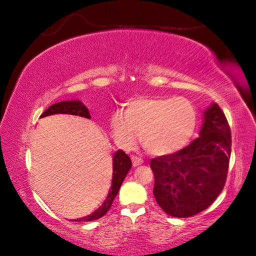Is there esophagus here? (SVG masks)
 Here are the masks:
<instances>
[{"label":"esophagus","mask_w":256,"mask_h":256,"mask_svg":"<svg viewBox=\"0 0 256 256\" xmlns=\"http://www.w3.org/2000/svg\"><path fill=\"white\" fill-rule=\"evenodd\" d=\"M132 166H138L143 163V160L140 158L138 156H132Z\"/></svg>","instance_id":"34e87169"}]
</instances>
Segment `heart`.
I'll list each match as a JSON object with an SVG mask.
<instances>
[{
  "instance_id": "obj_1",
  "label": "heart",
  "mask_w": 256,
  "mask_h": 256,
  "mask_svg": "<svg viewBox=\"0 0 256 256\" xmlns=\"http://www.w3.org/2000/svg\"><path fill=\"white\" fill-rule=\"evenodd\" d=\"M198 113L185 98L136 96L127 110H116L110 116L115 142L124 149L134 148L140 135L142 144L154 156H169L183 149L197 127Z\"/></svg>"
}]
</instances>
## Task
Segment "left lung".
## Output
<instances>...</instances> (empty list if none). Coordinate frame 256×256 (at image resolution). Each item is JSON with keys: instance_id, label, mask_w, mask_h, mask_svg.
Listing matches in <instances>:
<instances>
[{"instance_id": "left-lung-1", "label": "left lung", "mask_w": 256, "mask_h": 256, "mask_svg": "<svg viewBox=\"0 0 256 256\" xmlns=\"http://www.w3.org/2000/svg\"><path fill=\"white\" fill-rule=\"evenodd\" d=\"M230 156V129L216 102L202 113L199 136L186 148L150 162L154 196L166 214L188 218L208 208L224 188Z\"/></svg>"}]
</instances>
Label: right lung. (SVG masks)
Segmentation results:
<instances>
[{
  "label": "right lung",
  "mask_w": 256,
  "mask_h": 256,
  "mask_svg": "<svg viewBox=\"0 0 256 256\" xmlns=\"http://www.w3.org/2000/svg\"><path fill=\"white\" fill-rule=\"evenodd\" d=\"M54 114H70L76 115V116H82L86 118H90V112L87 107L80 100H66L60 101V102L54 104L52 106L48 108L40 118L50 116ZM132 168V160L129 156L122 150H118L113 155V177H112L110 188L108 191V194L104 199L102 204L99 208H96L90 216H84V218L73 219V222H93V220L100 219L108 212L113 204L115 197H116L118 190H120L122 183H124L126 176H127L128 171Z\"/></svg>",
  "instance_id": "obj_1"
}]
</instances>
